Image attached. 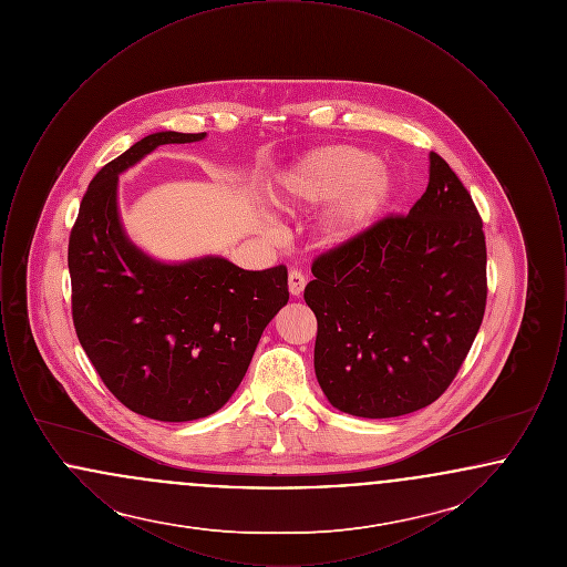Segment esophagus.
Returning <instances> with one entry per match:
<instances>
[{"mask_svg": "<svg viewBox=\"0 0 567 567\" xmlns=\"http://www.w3.org/2000/svg\"><path fill=\"white\" fill-rule=\"evenodd\" d=\"M306 289V276L301 271H289V293L293 297H299Z\"/></svg>", "mask_w": 567, "mask_h": 567, "instance_id": "1", "label": "esophagus"}]
</instances>
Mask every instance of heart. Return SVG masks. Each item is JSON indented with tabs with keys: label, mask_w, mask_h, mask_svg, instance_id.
<instances>
[{
	"label": "heart",
	"mask_w": 567,
	"mask_h": 567,
	"mask_svg": "<svg viewBox=\"0 0 567 567\" xmlns=\"http://www.w3.org/2000/svg\"><path fill=\"white\" fill-rule=\"evenodd\" d=\"M395 195V176L372 153L351 144H327L278 174L270 202L278 210L301 213L327 200L317 220L321 240L349 244L377 227Z\"/></svg>",
	"instance_id": "b5f03b06"
}]
</instances>
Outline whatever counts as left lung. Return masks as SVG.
Returning <instances> with one entry per match:
<instances>
[{
    "label": "left lung",
    "instance_id": "left-lung-1",
    "mask_svg": "<svg viewBox=\"0 0 567 567\" xmlns=\"http://www.w3.org/2000/svg\"><path fill=\"white\" fill-rule=\"evenodd\" d=\"M315 372L329 404L391 419L435 402L457 377L486 303L483 220L457 174L430 153V183L408 216L312 264Z\"/></svg>",
    "mask_w": 567,
    "mask_h": 567
}]
</instances>
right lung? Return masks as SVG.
Segmentation results:
<instances>
[{"mask_svg":"<svg viewBox=\"0 0 567 567\" xmlns=\"http://www.w3.org/2000/svg\"><path fill=\"white\" fill-rule=\"evenodd\" d=\"M204 137L157 132L104 165L82 197L68 248L82 349L121 404L163 423L227 404L264 329L289 301L285 266L243 270L218 255L162 261L127 236L118 176L163 144Z\"/></svg>","mask_w":567,"mask_h":567,"instance_id":"obj_1","label":"right lung"}]
</instances>
